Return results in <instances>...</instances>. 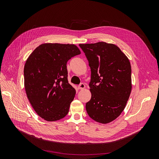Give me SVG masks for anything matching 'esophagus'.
<instances>
[{
	"instance_id": "34e87169",
	"label": "esophagus",
	"mask_w": 159,
	"mask_h": 159,
	"mask_svg": "<svg viewBox=\"0 0 159 159\" xmlns=\"http://www.w3.org/2000/svg\"><path fill=\"white\" fill-rule=\"evenodd\" d=\"M85 88V85L84 83H81L78 85V89H83Z\"/></svg>"
}]
</instances>
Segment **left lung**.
Instances as JSON below:
<instances>
[{"mask_svg": "<svg viewBox=\"0 0 159 159\" xmlns=\"http://www.w3.org/2000/svg\"><path fill=\"white\" fill-rule=\"evenodd\" d=\"M79 46L91 69V98L86 103V111L95 121L111 122L123 112L131 94V64L115 44L99 42Z\"/></svg>", "mask_w": 159, "mask_h": 159, "instance_id": "left-lung-1", "label": "left lung"}]
</instances>
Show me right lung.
I'll return each instance as SVG.
<instances>
[{"label":"right lung","mask_w":159,"mask_h":159,"mask_svg":"<svg viewBox=\"0 0 159 159\" xmlns=\"http://www.w3.org/2000/svg\"><path fill=\"white\" fill-rule=\"evenodd\" d=\"M81 54L74 44L46 43L38 46L26 61L25 88L36 113L55 121L68 113L75 90L68 83L67 62Z\"/></svg>","instance_id":"add662e5"}]
</instances>
